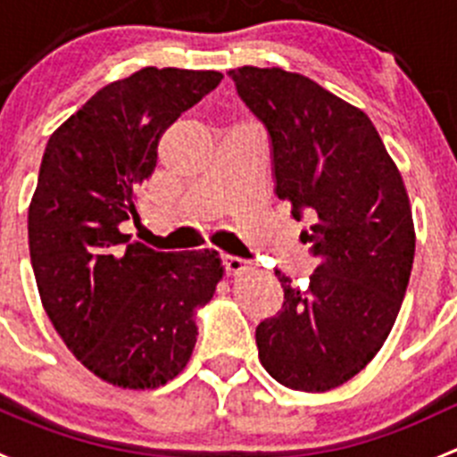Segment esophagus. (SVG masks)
I'll return each mask as SVG.
<instances>
[{
  "label": "esophagus",
  "instance_id": "obj_1",
  "mask_svg": "<svg viewBox=\"0 0 457 457\" xmlns=\"http://www.w3.org/2000/svg\"><path fill=\"white\" fill-rule=\"evenodd\" d=\"M223 265H225V274L228 276H238L243 274V271H247V262L237 256H223Z\"/></svg>",
  "mask_w": 457,
  "mask_h": 457
}]
</instances>
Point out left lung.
I'll return each instance as SVG.
<instances>
[{"label":"left lung","mask_w":457,"mask_h":457,"mask_svg":"<svg viewBox=\"0 0 457 457\" xmlns=\"http://www.w3.org/2000/svg\"><path fill=\"white\" fill-rule=\"evenodd\" d=\"M271 139L274 192L314 225L316 271L296 287L276 270L283 310L256 327L261 365L283 386L322 394L380 352L398 318L416 254L411 205L371 119L283 68L229 71Z\"/></svg>","instance_id":"obj_1"}]
</instances>
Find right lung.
I'll return each mask as SVG.
<instances>
[{
    "label": "right lung",
    "mask_w": 457,
    "mask_h": 457,
    "mask_svg": "<svg viewBox=\"0 0 457 457\" xmlns=\"http://www.w3.org/2000/svg\"><path fill=\"white\" fill-rule=\"evenodd\" d=\"M216 71L147 66L101 87L50 135L29 207L41 305L72 356L121 389L186 370L196 310L223 278L216 252H154L130 234L161 135L220 84Z\"/></svg>",
    "instance_id": "add662e5"
}]
</instances>
